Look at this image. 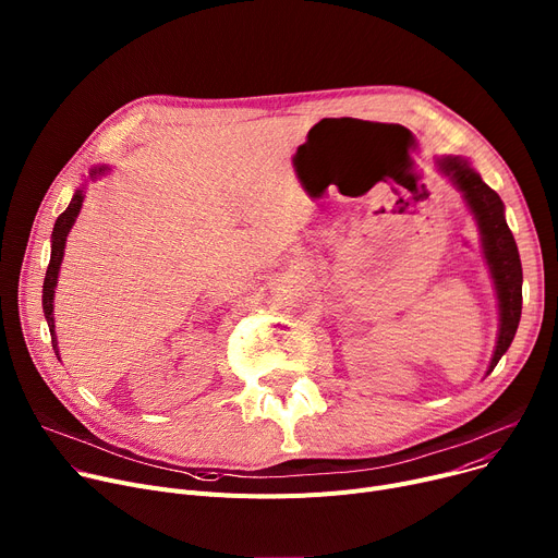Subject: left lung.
Returning <instances> with one entry per match:
<instances>
[{
  "instance_id": "1",
  "label": "left lung",
  "mask_w": 558,
  "mask_h": 558,
  "mask_svg": "<svg viewBox=\"0 0 558 558\" xmlns=\"http://www.w3.org/2000/svg\"><path fill=\"white\" fill-rule=\"evenodd\" d=\"M439 167L452 180V184L464 193V198L480 225L484 256L498 290L500 333L494 357H490L488 365V372H494L498 360L505 355L515 336L522 311V268L518 247L505 220V205L500 195L482 182V178L469 167V161L464 157H444L439 159Z\"/></svg>"
}]
</instances>
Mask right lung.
Segmentation results:
<instances>
[{"instance_id": "obj_1", "label": "right lung", "mask_w": 558, "mask_h": 558, "mask_svg": "<svg viewBox=\"0 0 558 558\" xmlns=\"http://www.w3.org/2000/svg\"><path fill=\"white\" fill-rule=\"evenodd\" d=\"M106 169H94L92 175L96 173H104ZM81 205H83V191L78 189L74 193V198L70 203V207L64 209L56 225H53V234H51V260H49V268H47V277H45V286H43V308H45V317H47V324H49V331H51V344H53V351L58 355V340H56V333H53V292H56V283H58V270H60V264H62V254H64V241H68V234L70 229L81 211Z\"/></svg>"}]
</instances>
